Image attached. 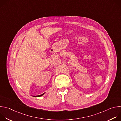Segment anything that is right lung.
Returning a JSON list of instances; mask_svg holds the SVG:
<instances>
[{
	"label": "right lung",
	"mask_w": 121,
	"mask_h": 121,
	"mask_svg": "<svg viewBox=\"0 0 121 121\" xmlns=\"http://www.w3.org/2000/svg\"><path fill=\"white\" fill-rule=\"evenodd\" d=\"M44 94V93H43V94H41V95H38V96H34L33 97H41V96H42Z\"/></svg>",
	"instance_id": "obj_1"
}]
</instances>
